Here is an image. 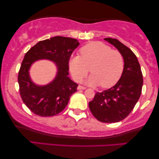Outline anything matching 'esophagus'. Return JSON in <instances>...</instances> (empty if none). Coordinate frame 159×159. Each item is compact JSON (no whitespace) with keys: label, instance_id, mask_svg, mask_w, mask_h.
I'll list each match as a JSON object with an SVG mask.
<instances>
[{"label":"esophagus","instance_id":"esophagus-1","mask_svg":"<svg viewBox=\"0 0 159 159\" xmlns=\"http://www.w3.org/2000/svg\"><path fill=\"white\" fill-rule=\"evenodd\" d=\"M86 88H84L83 86H81V85H79L77 87V90H85Z\"/></svg>","mask_w":159,"mask_h":159}]
</instances>
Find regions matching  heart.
Segmentation results:
<instances>
[{"label": "heart", "mask_w": 159, "mask_h": 159, "mask_svg": "<svg viewBox=\"0 0 159 159\" xmlns=\"http://www.w3.org/2000/svg\"><path fill=\"white\" fill-rule=\"evenodd\" d=\"M81 56H71L69 68L73 79L80 82L89 72L93 74L86 83L102 88L112 87L118 82L124 69L123 56L101 42L88 43L80 49Z\"/></svg>", "instance_id": "b5f03b06"}]
</instances>
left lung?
<instances>
[{"label": "left lung", "instance_id": "left-lung-1", "mask_svg": "<svg viewBox=\"0 0 159 159\" xmlns=\"http://www.w3.org/2000/svg\"><path fill=\"white\" fill-rule=\"evenodd\" d=\"M123 56L124 69L117 83L108 90L97 92L89 108L98 120L104 123L119 122L129 115L142 92L143 74L134 53L120 41L104 38Z\"/></svg>", "mask_w": 159, "mask_h": 159}]
</instances>
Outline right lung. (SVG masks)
Instances as JSON below:
<instances>
[{
    "label": "right lung",
    "instance_id": "obj_1",
    "mask_svg": "<svg viewBox=\"0 0 159 159\" xmlns=\"http://www.w3.org/2000/svg\"><path fill=\"white\" fill-rule=\"evenodd\" d=\"M80 43L66 37L56 36L40 41L25 54L18 75L19 92L27 108L34 114L47 117L57 115L66 108L78 84L69 75V61ZM38 60L55 63L56 77L44 86L37 85L29 75L31 65Z\"/></svg>",
    "mask_w": 159,
    "mask_h": 159
}]
</instances>
